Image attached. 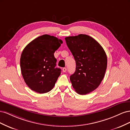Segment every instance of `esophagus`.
I'll return each mask as SVG.
<instances>
[{"instance_id": "1", "label": "esophagus", "mask_w": 130, "mask_h": 130, "mask_svg": "<svg viewBox=\"0 0 130 130\" xmlns=\"http://www.w3.org/2000/svg\"><path fill=\"white\" fill-rule=\"evenodd\" d=\"M62 70H63V72L64 73H65L67 71V68H63Z\"/></svg>"}]
</instances>
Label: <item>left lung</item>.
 <instances>
[{
    "label": "left lung",
    "mask_w": 130,
    "mask_h": 130,
    "mask_svg": "<svg viewBox=\"0 0 130 130\" xmlns=\"http://www.w3.org/2000/svg\"><path fill=\"white\" fill-rule=\"evenodd\" d=\"M76 61V70L70 76L73 87L80 95L92 92L100 85L107 68V59L103 48L87 35L65 38Z\"/></svg>",
    "instance_id": "obj_1"
}]
</instances>
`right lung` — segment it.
<instances>
[{
  "label": "right lung",
  "mask_w": 130,
  "mask_h": 130,
  "mask_svg": "<svg viewBox=\"0 0 130 130\" xmlns=\"http://www.w3.org/2000/svg\"><path fill=\"white\" fill-rule=\"evenodd\" d=\"M63 41L56 37L43 35L27 44L21 54V72L27 86L34 91L43 94L50 91L61 74L55 68L54 53Z\"/></svg>",
  "instance_id": "1"
}]
</instances>
